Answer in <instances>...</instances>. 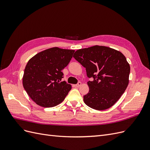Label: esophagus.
Wrapping results in <instances>:
<instances>
[{
  "label": "esophagus",
  "mask_w": 150,
  "mask_h": 150,
  "mask_svg": "<svg viewBox=\"0 0 150 150\" xmlns=\"http://www.w3.org/2000/svg\"><path fill=\"white\" fill-rule=\"evenodd\" d=\"M75 86H76V87H78H78H79L80 86H81V82H78Z\"/></svg>",
  "instance_id": "esophagus-1"
}]
</instances>
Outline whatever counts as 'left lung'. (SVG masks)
Instances as JSON below:
<instances>
[{
    "label": "left lung",
    "mask_w": 150,
    "mask_h": 150,
    "mask_svg": "<svg viewBox=\"0 0 150 150\" xmlns=\"http://www.w3.org/2000/svg\"><path fill=\"white\" fill-rule=\"evenodd\" d=\"M73 57L86 68L89 93L84 96L86 105L97 110L111 108L123 94L129 83L130 66L121 52L106 46L79 49Z\"/></svg>",
    "instance_id": "obj_1"
}]
</instances>
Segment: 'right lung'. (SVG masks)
I'll list each match as a JSON object with an SVG mask.
<instances>
[{
    "label": "right lung",
    "mask_w": 150,
    "mask_h": 150,
    "mask_svg": "<svg viewBox=\"0 0 150 150\" xmlns=\"http://www.w3.org/2000/svg\"><path fill=\"white\" fill-rule=\"evenodd\" d=\"M75 51L52 47L35 55L28 61L22 79L24 88L38 105L54 107L64 101L71 86L62 81V70Z\"/></svg>",
    "instance_id": "right-lung-1"
}]
</instances>
